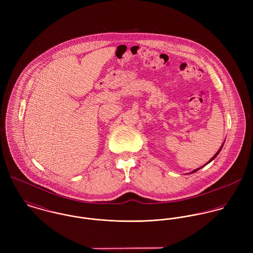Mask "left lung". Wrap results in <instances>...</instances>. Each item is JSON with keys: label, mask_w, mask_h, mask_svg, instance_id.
<instances>
[{"label": "left lung", "mask_w": 253, "mask_h": 253, "mask_svg": "<svg viewBox=\"0 0 253 253\" xmlns=\"http://www.w3.org/2000/svg\"><path fill=\"white\" fill-rule=\"evenodd\" d=\"M224 142H225V141H224ZM223 145H224V143H223V144L221 145V147H220V148H219V150H218V151H217L216 154H215V155H214V156H213V157H212V158H211V160H210V161H209V162H208V163H207V164H206V165H208V164H210V163H211V161H213V160H214V159H215V158H216L217 155H218V154H219V153H220V151H221V149H222V147H223ZM206 165H205V166H206ZM199 169H201V168H199V169H194V170H193V171H192V172H190V173H194V172H196V171H197V170H199Z\"/></svg>", "instance_id": "8db88e82"}]
</instances>
